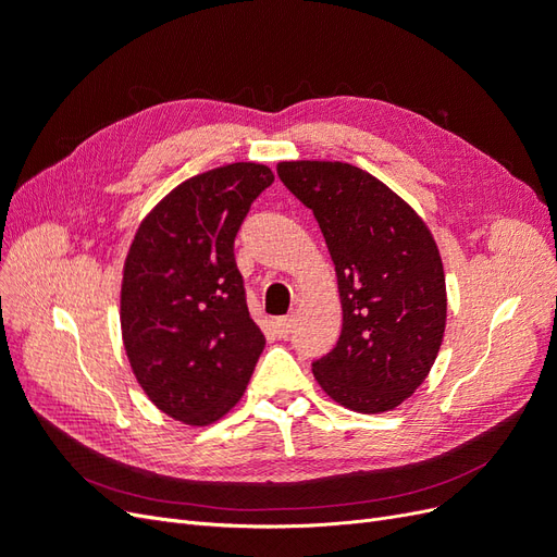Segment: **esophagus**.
I'll use <instances>...</instances> for the list:
<instances>
[{
    "instance_id": "34e87169",
    "label": "esophagus",
    "mask_w": 557,
    "mask_h": 557,
    "mask_svg": "<svg viewBox=\"0 0 557 557\" xmlns=\"http://www.w3.org/2000/svg\"><path fill=\"white\" fill-rule=\"evenodd\" d=\"M274 327H276V334L281 336V339H288V336L293 334V327H295V318L293 315H283V318L276 320Z\"/></svg>"
}]
</instances>
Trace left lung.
Returning <instances> with one entry per match:
<instances>
[{"label":"left lung","mask_w":557,"mask_h":557,"mask_svg":"<svg viewBox=\"0 0 557 557\" xmlns=\"http://www.w3.org/2000/svg\"><path fill=\"white\" fill-rule=\"evenodd\" d=\"M323 232L344 325L313 362L320 387L358 413L391 411L425 381L446 327V276L428 225L385 183L346 162H281Z\"/></svg>","instance_id":"obj_1"}]
</instances>
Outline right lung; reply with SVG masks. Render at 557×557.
I'll return each mask as SVG.
<instances>
[{"label":"right lung","mask_w":557,"mask_h":557,"mask_svg":"<svg viewBox=\"0 0 557 557\" xmlns=\"http://www.w3.org/2000/svg\"><path fill=\"white\" fill-rule=\"evenodd\" d=\"M269 166L234 162L183 181L139 225L123 290V344L144 393L185 425L237 404L264 348L246 307L234 239Z\"/></svg>","instance_id":"obj_1"}]
</instances>
